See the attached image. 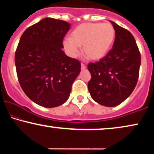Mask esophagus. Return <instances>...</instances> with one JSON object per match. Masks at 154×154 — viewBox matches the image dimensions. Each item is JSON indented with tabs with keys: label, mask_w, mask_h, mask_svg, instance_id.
Returning <instances> with one entry per match:
<instances>
[{
	"label": "esophagus",
	"mask_w": 154,
	"mask_h": 154,
	"mask_svg": "<svg viewBox=\"0 0 154 154\" xmlns=\"http://www.w3.org/2000/svg\"><path fill=\"white\" fill-rule=\"evenodd\" d=\"M86 68V66L84 64H83V63H81V69L82 70H84V69H85Z\"/></svg>",
	"instance_id": "1"
}]
</instances>
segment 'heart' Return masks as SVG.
I'll return each instance as SVG.
<instances>
[{
  "mask_svg": "<svg viewBox=\"0 0 154 154\" xmlns=\"http://www.w3.org/2000/svg\"><path fill=\"white\" fill-rule=\"evenodd\" d=\"M116 31L110 23H83L73 29L71 38H66L63 45L71 57L79 53L83 46V53L90 60H99L106 56L115 41Z\"/></svg>",
  "mask_w": 154,
  "mask_h": 154,
  "instance_id": "1",
  "label": "heart"
}]
</instances>
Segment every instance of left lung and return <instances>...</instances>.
Masks as SVG:
<instances>
[{
  "label": "left lung",
  "mask_w": 154,
  "mask_h": 154,
  "mask_svg": "<svg viewBox=\"0 0 154 154\" xmlns=\"http://www.w3.org/2000/svg\"><path fill=\"white\" fill-rule=\"evenodd\" d=\"M112 23L116 31L113 48L88 69L91 79L88 87L92 98L98 104L112 107L125 100L137 83L141 55L134 38L127 29Z\"/></svg>",
  "instance_id": "1"
}]
</instances>
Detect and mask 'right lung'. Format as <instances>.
Listing matches in <instances>:
<instances>
[{
  "mask_svg": "<svg viewBox=\"0 0 154 154\" xmlns=\"http://www.w3.org/2000/svg\"><path fill=\"white\" fill-rule=\"evenodd\" d=\"M70 26L65 21L44 18L24 31L17 48L14 62L21 88L31 100L45 108L68 100L81 71V62L62 50Z\"/></svg>",
  "mask_w": 154,
  "mask_h": 154,
  "instance_id": "obj_1",
  "label": "right lung"
}]
</instances>
